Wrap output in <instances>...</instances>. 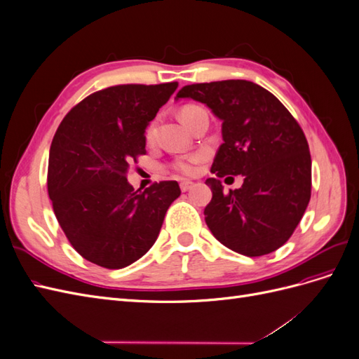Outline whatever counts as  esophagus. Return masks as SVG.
Returning <instances> with one entry per match:
<instances>
[{
	"label": "esophagus",
	"instance_id": "obj_1",
	"mask_svg": "<svg viewBox=\"0 0 359 359\" xmlns=\"http://www.w3.org/2000/svg\"><path fill=\"white\" fill-rule=\"evenodd\" d=\"M193 186H194V184L191 181H181V184H180V187H181L182 191H189Z\"/></svg>",
	"mask_w": 359,
	"mask_h": 359
}]
</instances>
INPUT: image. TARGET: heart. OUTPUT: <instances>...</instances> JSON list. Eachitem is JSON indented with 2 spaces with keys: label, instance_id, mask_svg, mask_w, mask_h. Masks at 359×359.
Masks as SVG:
<instances>
[{
  "label": "heart",
  "instance_id": "b5f03b06",
  "mask_svg": "<svg viewBox=\"0 0 359 359\" xmlns=\"http://www.w3.org/2000/svg\"><path fill=\"white\" fill-rule=\"evenodd\" d=\"M201 109H202V107H199V106L187 104L180 111V118L182 119V123L189 127L194 114L199 112ZM154 132H156V123L153 121L147 127V132H145V137H147L148 142H151V140L154 139ZM202 157H203L202 154H193V156H189V157L178 158V160L172 163V168L175 169L177 172L182 173V175H193V173L196 172V165Z\"/></svg>",
  "mask_w": 359,
  "mask_h": 359
}]
</instances>
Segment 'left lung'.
<instances>
[{
	"label": "left lung",
	"instance_id": "left-lung-1",
	"mask_svg": "<svg viewBox=\"0 0 359 359\" xmlns=\"http://www.w3.org/2000/svg\"><path fill=\"white\" fill-rule=\"evenodd\" d=\"M175 99L206 104L222 119L223 144L208 178L203 211L212 235L244 256H264L297 229L311 196V157L297 119L274 94L243 79L186 85ZM243 175L241 189L222 193L219 178Z\"/></svg>",
	"mask_w": 359,
	"mask_h": 359
}]
</instances>
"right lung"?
Listing matches in <instances>:
<instances>
[{"instance_id": "add662e5", "label": "right lung", "mask_w": 359, "mask_h": 359, "mask_svg": "<svg viewBox=\"0 0 359 359\" xmlns=\"http://www.w3.org/2000/svg\"><path fill=\"white\" fill-rule=\"evenodd\" d=\"M178 82L116 85L93 93L64 116L52 139L48 193L67 240L83 259L119 269L156 243L180 194L177 181L137 193L127 172L147 154L145 128Z\"/></svg>"}]
</instances>
